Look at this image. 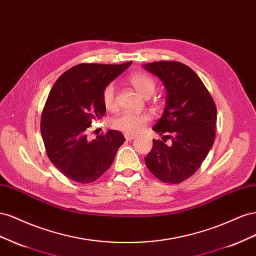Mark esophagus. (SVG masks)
Here are the masks:
<instances>
[{"instance_id":"1","label":"esophagus","mask_w":256,"mask_h":256,"mask_svg":"<svg viewBox=\"0 0 256 256\" xmlns=\"http://www.w3.org/2000/svg\"><path fill=\"white\" fill-rule=\"evenodd\" d=\"M124 137H126V140H135V138H136V135H135V134L126 133V134H124Z\"/></svg>"}]
</instances>
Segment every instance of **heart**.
<instances>
[{"label": "heart", "mask_w": 256, "mask_h": 256, "mask_svg": "<svg viewBox=\"0 0 256 256\" xmlns=\"http://www.w3.org/2000/svg\"><path fill=\"white\" fill-rule=\"evenodd\" d=\"M128 82L142 96L149 98L156 91V80L150 75L142 72H133L128 77ZM102 100L107 110H114L116 108V91L114 84H108L102 93ZM151 119L148 112H126L112 119V124L116 130L126 133H137L147 124Z\"/></svg>", "instance_id": "1"}]
</instances>
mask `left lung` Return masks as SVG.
<instances>
[{
	"instance_id": "8db88e82",
	"label": "left lung",
	"mask_w": 256,
	"mask_h": 256,
	"mask_svg": "<svg viewBox=\"0 0 256 256\" xmlns=\"http://www.w3.org/2000/svg\"><path fill=\"white\" fill-rule=\"evenodd\" d=\"M166 89L164 112L152 130L163 140H153L146 165L165 184H180L200 168L216 137V107L195 72L176 61L144 65ZM171 140L166 144V138Z\"/></svg>"
}]
</instances>
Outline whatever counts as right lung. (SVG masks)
Returning a JSON list of instances; mask_svg holds the SVG:
<instances>
[{
    "label": "right lung",
    "mask_w": 256,
    "mask_h": 256,
    "mask_svg": "<svg viewBox=\"0 0 256 256\" xmlns=\"http://www.w3.org/2000/svg\"><path fill=\"white\" fill-rule=\"evenodd\" d=\"M130 64H78L62 74L50 90L40 133L49 160L65 177L91 184L112 166L126 138L119 130H109L90 140L88 130L105 114L104 88Z\"/></svg>",
    "instance_id": "obj_1"
}]
</instances>
